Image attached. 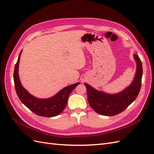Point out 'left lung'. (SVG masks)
Returning a JSON list of instances; mask_svg holds the SVG:
<instances>
[{
  "mask_svg": "<svg viewBox=\"0 0 154 154\" xmlns=\"http://www.w3.org/2000/svg\"><path fill=\"white\" fill-rule=\"evenodd\" d=\"M134 58L137 64L134 80L128 87L116 94H108L97 91L87 83L88 101L91 108L100 115L112 116L122 112L136 99L141 89L143 76V66L140 58L134 54Z\"/></svg>",
  "mask_w": 154,
  "mask_h": 154,
  "instance_id": "8db88e82",
  "label": "left lung"
}]
</instances>
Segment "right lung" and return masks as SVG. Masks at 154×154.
I'll list each match as a JSON object with an SVG mask.
<instances>
[{
	"label": "right lung",
	"instance_id": "right-lung-1",
	"mask_svg": "<svg viewBox=\"0 0 154 154\" xmlns=\"http://www.w3.org/2000/svg\"><path fill=\"white\" fill-rule=\"evenodd\" d=\"M22 52V50L18 56L13 74L14 83L18 97L23 104L37 115L48 118L58 116L66 106L68 97L71 92L80 83L78 82L64 87L55 95L49 98L41 99L33 96L23 87L18 76V66Z\"/></svg>",
	"mask_w": 154,
	"mask_h": 154
}]
</instances>
